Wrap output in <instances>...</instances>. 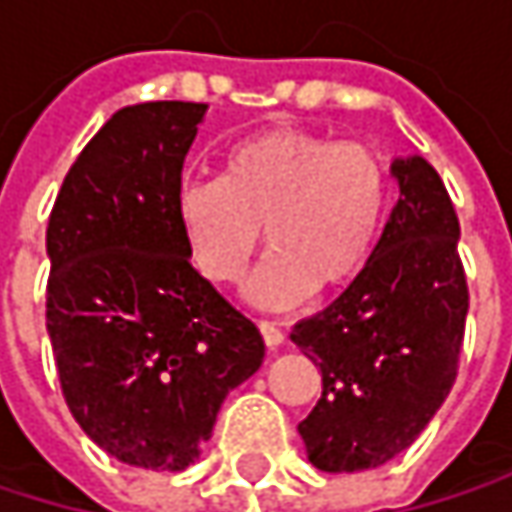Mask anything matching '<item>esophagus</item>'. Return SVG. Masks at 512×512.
<instances>
[{"label": "esophagus", "mask_w": 512, "mask_h": 512, "mask_svg": "<svg viewBox=\"0 0 512 512\" xmlns=\"http://www.w3.org/2000/svg\"><path fill=\"white\" fill-rule=\"evenodd\" d=\"M257 329H260V338H263V344H266L269 350H275V347H281V344H284V332H281L275 323L260 320V323H257Z\"/></svg>", "instance_id": "34e87169"}]
</instances>
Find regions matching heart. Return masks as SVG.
Here are the masks:
<instances>
[{
    "label": "heart",
    "mask_w": 512,
    "mask_h": 512,
    "mask_svg": "<svg viewBox=\"0 0 512 512\" xmlns=\"http://www.w3.org/2000/svg\"><path fill=\"white\" fill-rule=\"evenodd\" d=\"M388 204L391 180L373 151L275 127L225 148L216 180L186 183L177 192V225L195 269L213 284L246 272L263 225L269 252L243 296L263 311H287L317 287L356 281Z\"/></svg>",
    "instance_id": "b5f03b06"
}]
</instances>
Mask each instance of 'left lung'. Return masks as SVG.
Instances as JSON below:
<instances>
[{
	"label": "left lung",
	"mask_w": 512,
	"mask_h": 512,
	"mask_svg": "<svg viewBox=\"0 0 512 512\" xmlns=\"http://www.w3.org/2000/svg\"><path fill=\"white\" fill-rule=\"evenodd\" d=\"M391 177L400 198L370 260L329 308L290 332L323 373L299 436L308 462L329 474L394 460L457 379L468 314L460 222L424 156H394Z\"/></svg>",
	"instance_id": "obj_1"
}]
</instances>
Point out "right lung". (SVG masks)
<instances>
[{
  "mask_svg": "<svg viewBox=\"0 0 512 512\" xmlns=\"http://www.w3.org/2000/svg\"><path fill=\"white\" fill-rule=\"evenodd\" d=\"M207 103L115 112L70 165L47 228V332L61 391L109 457L180 471L201 457L263 338L192 266L180 171Z\"/></svg>",
  "mask_w": 512,
  "mask_h": 512,
  "instance_id": "add662e5",
  "label": "right lung"
}]
</instances>
